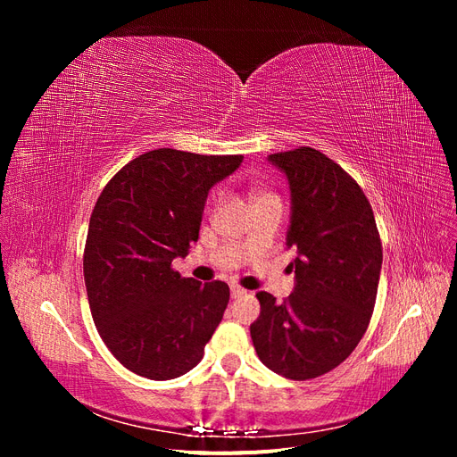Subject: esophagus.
<instances>
[{"label":"esophagus","mask_w":457,"mask_h":457,"mask_svg":"<svg viewBox=\"0 0 457 457\" xmlns=\"http://www.w3.org/2000/svg\"><path fill=\"white\" fill-rule=\"evenodd\" d=\"M245 294V289L238 287V286H230V297L237 299V297H242Z\"/></svg>","instance_id":"obj_1"}]
</instances>
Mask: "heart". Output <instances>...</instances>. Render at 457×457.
<instances>
[{
	"instance_id": "b5f03b06",
	"label": "heart",
	"mask_w": 457,
	"mask_h": 457,
	"mask_svg": "<svg viewBox=\"0 0 457 457\" xmlns=\"http://www.w3.org/2000/svg\"><path fill=\"white\" fill-rule=\"evenodd\" d=\"M261 196H267V195H261Z\"/></svg>"
}]
</instances>
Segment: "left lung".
I'll list each match as a JSON object with an SVG mask.
<instances>
[{"label":"left lung","mask_w":457,"mask_h":457,"mask_svg":"<svg viewBox=\"0 0 457 457\" xmlns=\"http://www.w3.org/2000/svg\"><path fill=\"white\" fill-rule=\"evenodd\" d=\"M289 185L286 234L295 259L284 303L259 292L253 347L282 378L305 381L339 366L366 334L381 274V240L362 188L322 152L301 146L267 158Z\"/></svg>","instance_id":"left-lung-1"}]
</instances>
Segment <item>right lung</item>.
I'll use <instances>...</instances> for the list:
<instances>
[{
    "label": "right lung",
    "instance_id": "1",
    "mask_svg": "<svg viewBox=\"0 0 457 457\" xmlns=\"http://www.w3.org/2000/svg\"><path fill=\"white\" fill-rule=\"evenodd\" d=\"M244 156L158 148L110 179L89 219L84 276L93 322L120 364L165 381L195 368L228 303L225 282L171 269L198 242L213 185Z\"/></svg>",
    "mask_w": 457,
    "mask_h": 457
}]
</instances>
